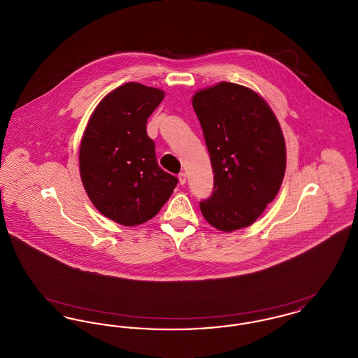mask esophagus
I'll use <instances>...</instances> for the list:
<instances>
[{
    "mask_svg": "<svg viewBox=\"0 0 358 358\" xmlns=\"http://www.w3.org/2000/svg\"><path fill=\"white\" fill-rule=\"evenodd\" d=\"M178 181L181 185H185L187 184V174L185 173H180L178 174Z\"/></svg>",
    "mask_w": 358,
    "mask_h": 358,
    "instance_id": "1",
    "label": "esophagus"
}]
</instances>
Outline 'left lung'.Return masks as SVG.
Here are the masks:
<instances>
[{"label": "left lung", "instance_id": "8db88e82", "mask_svg": "<svg viewBox=\"0 0 358 358\" xmlns=\"http://www.w3.org/2000/svg\"><path fill=\"white\" fill-rule=\"evenodd\" d=\"M192 103L215 174L201 213L224 232L248 227L275 199L285 177L279 122L255 91L235 83L201 90Z\"/></svg>", "mask_w": 358, "mask_h": 358}]
</instances>
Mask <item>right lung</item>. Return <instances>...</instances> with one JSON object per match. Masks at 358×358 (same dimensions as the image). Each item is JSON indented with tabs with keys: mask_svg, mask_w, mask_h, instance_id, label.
<instances>
[{
	"mask_svg": "<svg viewBox=\"0 0 358 358\" xmlns=\"http://www.w3.org/2000/svg\"><path fill=\"white\" fill-rule=\"evenodd\" d=\"M164 91L126 83L92 113L80 143L79 165L85 192L106 217L133 227L154 217L178 178L162 171L146 123Z\"/></svg>",
	"mask_w": 358,
	"mask_h": 358,
	"instance_id": "right-lung-1",
	"label": "right lung"
}]
</instances>
